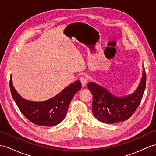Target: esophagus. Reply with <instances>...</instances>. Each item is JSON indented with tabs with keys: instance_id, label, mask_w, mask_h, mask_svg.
<instances>
[{
	"instance_id": "obj_1",
	"label": "esophagus",
	"mask_w": 156,
	"mask_h": 156,
	"mask_svg": "<svg viewBox=\"0 0 156 156\" xmlns=\"http://www.w3.org/2000/svg\"><path fill=\"white\" fill-rule=\"evenodd\" d=\"M79 80H80V82L81 83V85L83 87H84L87 85V79L85 77H81L79 79Z\"/></svg>"
}]
</instances>
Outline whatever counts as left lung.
<instances>
[{
	"label": "left lung",
	"instance_id": "obj_1",
	"mask_svg": "<svg viewBox=\"0 0 156 156\" xmlns=\"http://www.w3.org/2000/svg\"><path fill=\"white\" fill-rule=\"evenodd\" d=\"M146 83V75L144 66L142 77L138 87L126 96H116L96 83H88V88L93 95L92 110L94 116L101 122L107 124L128 119L141 102Z\"/></svg>",
	"mask_w": 156,
	"mask_h": 156
}]
</instances>
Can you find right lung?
Here are the masks:
<instances>
[{
  "mask_svg": "<svg viewBox=\"0 0 156 156\" xmlns=\"http://www.w3.org/2000/svg\"><path fill=\"white\" fill-rule=\"evenodd\" d=\"M10 88L14 101L24 116L30 122L43 126H53L65 118L72 98L81 88L79 80L66 87L57 95L44 101L25 99L16 91L10 76Z\"/></svg>",
  "mask_w": 156,
  "mask_h": 156,
  "instance_id": "obj_1",
  "label": "right lung"
}]
</instances>
